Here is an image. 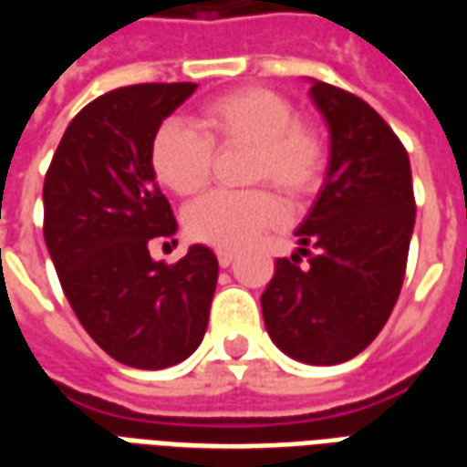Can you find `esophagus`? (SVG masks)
Instances as JSON below:
<instances>
[{"mask_svg":"<svg viewBox=\"0 0 467 467\" xmlns=\"http://www.w3.org/2000/svg\"><path fill=\"white\" fill-rule=\"evenodd\" d=\"M233 260H234L233 250H217V263H220V267H230Z\"/></svg>","mask_w":467,"mask_h":467,"instance_id":"esophagus-1","label":"esophagus"}]
</instances>
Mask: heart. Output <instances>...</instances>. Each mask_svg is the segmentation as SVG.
Masks as SVG:
<instances>
[{
    "mask_svg": "<svg viewBox=\"0 0 467 467\" xmlns=\"http://www.w3.org/2000/svg\"><path fill=\"white\" fill-rule=\"evenodd\" d=\"M247 147V182L273 184L290 202L320 187L327 170V137L297 117L293 99L270 87H240L207 99L194 127L167 119L150 144L157 182L192 197L210 180L214 150ZM280 220V202L265 190L210 192L184 210V230L197 243L234 250Z\"/></svg>",
    "mask_w": 467,
    "mask_h": 467,
    "instance_id": "b5f03b06",
    "label": "heart"
}]
</instances>
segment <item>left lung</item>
<instances>
[{
    "label": "left lung",
    "mask_w": 467,
    "mask_h": 467,
    "mask_svg": "<svg viewBox=\"0 0 467 467\" xmlns=\"http://www.w3.org/2000/svg\"><path fill=\"white\" fill-rule=\"evenodd\" d=\"M310 97L330 130V164L297 253L277 257L260 303L285 355L337 365L378 337L398 303L415 197L405 147L365 99L317 79Z\"/></svg>",
    "instance_id": "1"
}]
</instances>
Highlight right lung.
I'll return each mask as SVG.
<instances>
[{
    "label": "right lung",
    "instance_id": "right-lung-1",
    "mask_svg": "<svg viewBox=\"0 0 467 467\" xmlns=\"http://www.w3.org/2000/svg\"><path fill=\"white\" fill-rule=\"evenodd\" d=\"M194 89L150 82L97 97L69 122L45 177V243L67 300L109 358L140 370L197 350L217 285V257L204 244L174 265L147 250L177 233L150 144Z\"/></svg>",
    "mask_w": 467,
    "mask_h": 467
}]
</instances>
